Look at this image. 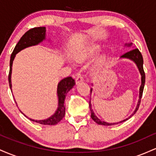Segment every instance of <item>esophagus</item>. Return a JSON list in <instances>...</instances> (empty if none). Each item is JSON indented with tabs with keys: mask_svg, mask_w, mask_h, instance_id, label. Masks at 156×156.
<instances>
[{
	"mask_svg": "<svg viewBox=\"0 0 156 156\" xmlns=\"http://www.w3.org/2000/svg\"><path fill=\"white\" fill-rule=\"evenodd\" d=\"M83 80V76H81V75H78V76L76 77V84L80 83V82H82Z\"/></svg>",
	"mask_w": 156,
	"mask_h": 156,
	"instance_id": "1",
	"label": "esophagus"
}]
</instances>
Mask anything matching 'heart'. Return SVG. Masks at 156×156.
<instances>
[{"instance_id":"b5f03b06","label":"heart","mask_w":156,"mask_h":156,"mask_svg":"<svg viewBox=\"0 0 156 156\" xmlns=\"http://www.w3.org/2000/svg\"><path fill=\"white\" fill-rule=\"evenodd\" d=\"M100 48H101V47H100L99 44L95 43L90 44L85 46L77 53V61L79 62H86V61L92 59L93 57L98 53V52L100 51ZM103 61H104V57L102 56L99 58L100 63H102Z\"/></svg>"}]
</instances>
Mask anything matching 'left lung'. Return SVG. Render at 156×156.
Masks as SVG:
<instances>
[{
    "instance_id": "8db88e82",
    "label": "left lung",
    "mask_w": 156,
    "mask_h": 156,
    "mask_svg": "<svg viewBox=\"0 0 156 156\" xmlns=\"http://www.w3.org/2000/svg\"><path fill=\"white\" fill-rule=\"evenodd\" d=\"M131 43L130 44H125V45L128 46V47H130L131 46ZM121 58H129V59L132 60L133 62H134L136 64L138 69H139V73L141 74V84L140 89H139V101H138V103L136 105V108L135 111H134L133 114L130 116L129 117L127 118V119H124V120L119 122L117 123H108L106 122L102 121L100 119H98V117H96V115L94 114V112H93L92 108V104H91V101H89V108H90V112H91V117L92 119L96 123H98V125H117L118 123L122 122H125L126 120H128V119H130L132 116H133L134 114H136V112H137V110L139 109V105H140L141 103V98L142 97V94H143V90H144V83H145V73H144V68H143V57L142 55H141V52L139 51L138 48H134V49H132L129 51L127 53H125V54H123L121 56ZM91 92H92V89H91Z\"/></svg>"
}]
</instances>
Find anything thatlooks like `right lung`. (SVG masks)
<instances>
[{
  "mask_svg": "<svg viewBox=\"0 0 156 156\" xmlns=\"http://www.w3.org/2000/svg\"><path fill=\"white\" fill-rule=\"evenodd\" d=\"M45 27H37V28H34L28 30L25 34L21 37L19 42L16 44L15 49L11 55L10 63H9V87L12 89V81H11V76H12V63L15 59V57L17 53L22 51L24 48L30 47V46L36 45L40 42H42L44 39H45ZM76 84L75 80L72 77H67V78H64L60 80L57 87V95H58V108L55 111V114H53L51 117L43 120H34L26 117L30 119V120L39 123L42 125H54L63 119L65 115V105H64V99H65L66 95L67 92L73 88V86ZM16 103V101H15ZM17 105V103H16Z\"/></svg>",
  "mask_w": 156,
  "mask_h": 156,
  "instance_id": "right-lung-1",
  "label": "right lung"
}]
</instances>
